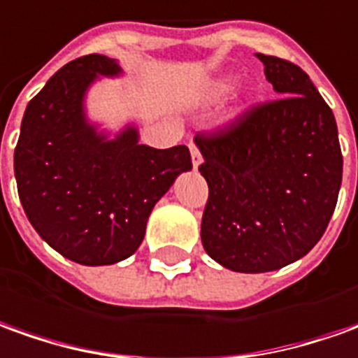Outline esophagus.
<instances>
[{
  "label": "esophagus",
  "instance_id": "34e87169",
  "mask_svg": "<svg viewBox=\"0 0 358 358\" xmlns=\"http://www.w3.org/2000/svg\"><path fill=\"white\" fill-rule=\"evenodd\" d=\"M189 150H191V159H193V167L196 169L201 162H203V157H201V152H199V148L194 142H189Z\"/></svg>",
  "mask_w": 358,
  "mask_h": 358
}]
</instances>
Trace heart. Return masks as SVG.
<instances>
[{"label":"heart","mask_w":358,"mask_h":358,"mask_svg":"<svg viewBox=\"0 0 358 358\" xmlns=\"http://www.w3.org/2000/svg\"><path fill=\"white\" fill-rule=\"evenodd\" d=\"M231 87H234V80H230V78H224V80H218L214 85H212L210 93L214 95V97H220V95H226Z\"/></svg>","instance_id":"obj_1"}]
</instances>
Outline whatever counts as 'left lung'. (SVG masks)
Wrapping results in <instances>:
<instances>
[{
    "label": "left lung",
    "mask_w": 358,
    "mask_h": 358,
    "mask_svg": "<svg viewBox=\"0 0 358 358\" xmlns=\"http://www.w3.org/2000/svg\"><path fill=\"white\" fill-rule=\"evenodd\" d=\"M280 99L196 134L208 183L201 240L236 273H267L322 240L337 204L343 155L331 108L302 68L257 54Z\"/></svg>",
    "instance_id": "left-lung-1"
}]
</instances>
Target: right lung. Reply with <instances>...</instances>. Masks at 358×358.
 Wrapping results in <instances>:
<instances>
[{
    "instance_id": "right-lung-1",
    "label": "right lung",
    "mask_w": 358,
    "mask_h": 358,
    "mask_svg": "<svg viewBox=\"0 0 358 358\" xmlns=\"http://www.w3.org/2000/svg\"><path fill=\"white\" fill-rule=\"evenodd\" d=\"M117 60H71L29 101L15 148L24 214L52 250L87 267L113 265L140 248L155 203L191 171L187 146L140 144L134 124L115 138L90 122L85 95L99 78H118Z\"/></svg>"
}]
</instances>
